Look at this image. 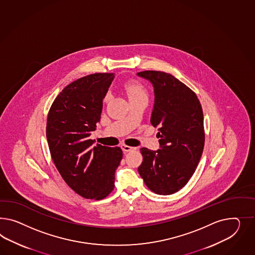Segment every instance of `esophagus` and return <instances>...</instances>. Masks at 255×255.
<instances>
[{
    "label": "esophagus",
    "mask_w": 255,
    "mask_h": 255,
    "mask_svg": "<svg viewBox=\"0 0 255 255\" xmlns=\"http://www.w3.org/2000/svg\"><path fill=\"white\" fill-rule=\"evenodd\" d=\"M121 147H122V149H123L124 152H130L136 149V147H133V146H130V145H121Z\"/></svg>",
    "instance_id": "obj_1"
}]
</instances>
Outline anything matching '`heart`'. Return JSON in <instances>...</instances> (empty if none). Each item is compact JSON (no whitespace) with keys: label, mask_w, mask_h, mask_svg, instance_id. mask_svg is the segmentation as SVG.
<instances>
[{"label":"heart","mask_w":255,"mask_h":255,"mask_svg":"<svg viewBox=\"0 0 255 255\" xmlns=\"http://www.w3.org/2000/svg\"><path fill=\"white\" fill-rule=\"evenodd\" d=\"M124 90L127 94V96L129 97V99L132 98H137V97H147V93L145 87L140 84V83L135 82V81H131L124 84ZM110 98V94H108L105 98H104V102H108Z\"/></svg>","instance_id":"b5f03b06"}]
</instances>
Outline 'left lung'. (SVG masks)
I'll return each mask as SVG.
<instances>
[{"label": "left lung", "instance_id": "1", "mask_svg": "<svg viewBox=\"0 0 255 255\" xmlns=\"http://www.w3.org/2000/svg\"><path fill=\"white\" fill-rule=\"evenodd\" d=\"M137 75L152 83L155 104L150 123L158 127L160 148L142 147L138 172L145 186L158 195H171L186 186L204 148L203 112L197 95L173 76L156 70Z\"/></svg>", "mask_w": 255, "mask_h": 255}]
</instances>
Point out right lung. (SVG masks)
<instances>
[{
    "mask_svg": "<svg viewBox=\"0 0 255 255\" xmlns=\"http://www.w3.org/2000/svg\"><path fill=\"white\" fill-rule=\"evenodd\" d=\"M113 73H95L66 86L52 104L46 137L51 157L68 186L85 199L102 200L114 188L121 147L94 145L91 132L100 122Z\"/></svg>",
    "mask_w": 255,
    "mask_h": 255,
    "instance_id": "right-lung-1",
    "label": "right lung"
}]
</instances>
